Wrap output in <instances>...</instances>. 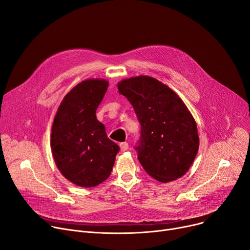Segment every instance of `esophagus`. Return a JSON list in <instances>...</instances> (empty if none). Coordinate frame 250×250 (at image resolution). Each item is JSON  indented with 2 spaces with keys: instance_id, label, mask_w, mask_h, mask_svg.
<instances>
[{
  "instance_id": "34e87169",
  "label": "esophagus",
  "mask_w": 250,
  "mask_h": 250,
  "mask_svg": "<svg viewBox=\"0 0 250 250\" xmlns=\"http://www.w3.org/2000/svg\"><path fill=\"white\" fill-rule=\"evenodd\" d=\"M120 147H121V149H122L123 152L127 151V149H128V144H127V143H122V144L120 145Z\"/></svg>"
}]
</instances>
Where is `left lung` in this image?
I'll list each match as a JSON object with an SVG mask.
<instances>
[{
    "mask_svg": "<svg viewBox=\"0 0 250 250\" xmlns=\"http://www.w3.org/2000/svg\"><path fill=\"white\" fill-rule=\"evenodd\" d=\"M118 88L142 125L136 149L145 171L161 183L184 176L199 148L197 125L184 102L168 85L147 75L123 79Z\"/></svg>",
    "mask_w": 250,
    "mask_h": 250,
    "instance_id": "left-lung-1",
    "label": "left lung"
}]
</instances>
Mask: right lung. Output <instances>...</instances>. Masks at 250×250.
I'll return each mask as SVG.
<instances>
[{"label":"right lung","mask_w":250,"mask_h":250,"mask_svg":"<svg viewBox=\"0 0 250 250\" xmlns=\"http://www.w3.org/2000/svg\"><path fill=\"white\" fill-rule=\"evenodd\" d=\"M107 87L105 79L81 81L64 96L53 121L50 145L54 162L78 187L91 188L105 181L120 149L95 114Z\"/></svg>","instance_id":"1"}]
</instances>
